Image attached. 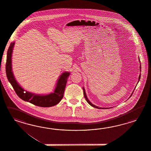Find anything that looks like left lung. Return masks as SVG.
Returning a JSON list of instances; mask_svg holds the SVG:
<instances>
[{"mask_svg":"<svg viewBox=\"0 0 151 151\" xmlns=\"http://www.w3.org/2000/svg\"><path fill=\"white\" fill-rule=\"evenodd\" d=\"M140 69H141V65H140ZM140 78H141V75H139V78H138V82H139V80H140ZM83 94H84V97H85V99H86V100L87 101V102L90 105L92 106V107H95V108H96V109H110V108H102V107H98V106H96L94 105H93L92 104L91 102L90 101L88 100V98L87 97V96H86V92H85V89H84V88H83ZM133 93V92H132V93L131 94V96L132 95ZM130 96V97H131Z\"/></svg>","mask_w":151,"mask_h":151,"instance_id":"8db88e82","label":"left lung"}]
</instances>
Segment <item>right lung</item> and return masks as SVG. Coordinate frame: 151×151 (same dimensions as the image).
<instances>
[{
	"label": "right lung",
	"mask_w": 151,
	"mask_h": 151,
	"mask_svg": "<svg viewBox=\"0 0 151 151\" xmlns=\"http://www.w3.org/2000/svg\"><path fill=\"white\" fill-rule=\"evenodd\" d=\"M14 44V42H12L8 50L6 63V73L8 81L13 87L14 91L17 95L23 100L42 107H51L59 104L60 101L63 98L65 88L66 85L68 78L70 75V73L65 72L60 75L56 83L54 91L50 94L40 95L26 91L25 92V90L15 80L12 71V55Z\"/></svg>",
	"instance_id": "1"
}]
</instances>
